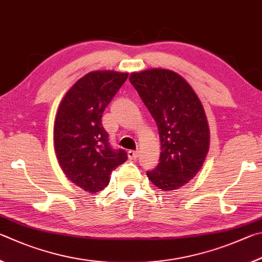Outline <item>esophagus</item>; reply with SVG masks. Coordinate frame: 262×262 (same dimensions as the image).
Wrapping results in <instances>:
<instances>
[{
    "label": "esophagus",
    "mask_w": 262,
    "mask_h": 262,
    "mask_svg": "<svg viewBox=\"0 0 262 262\" xmlns=\"http://www.w3.org/2000/svg\"><path fill=\"white\" fill-rule=\"evenodd\" d=\"M127 157L130 159H137L139 157V150H128Z\"/></svg>",
    "instance_id": "34e87169"
}]
</instances>
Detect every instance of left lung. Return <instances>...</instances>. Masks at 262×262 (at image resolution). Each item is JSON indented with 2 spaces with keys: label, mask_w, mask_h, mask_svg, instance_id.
Wrapping results in <instances>:
<instances>
[{
  "label": "left lung",
  "mask_w": 262,
  "mask_h": 262,
  "mask_svg": "<svg viewBox=\"0 0 262 262\" xmlns=\"http://www.w3.org/2000/svg\"><path fill=\"white\" fill-rule=\"evenodd\" d=\"M130 82L158 125L161 154L148 180L163 191L177 190L201 169L209 149L205 109L191 85L168 69L132 72Z\"/></svg>",
  "instance_id": "1"
}]
</instances>
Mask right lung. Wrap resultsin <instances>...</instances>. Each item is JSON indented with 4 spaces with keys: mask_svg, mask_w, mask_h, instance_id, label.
Instances as JSON below:
<instances>
[{
    "mask_svg": "<svg viewBox=\"0 0 262 262\" xmlns=\"http://www.w3.org/2000/svg\"><path fill=\"white\" fill-rule=\"evenodd\" d=\"M128 73L92 71L71 86L58 105L54 124V147L59 167L71 183L96 193L110 175L126 161L124 149H113L101 117Z\"/></svg>",
    "mask_w": 262,
    "mask_h": 262,
    "instance_id": "obj_1",
    "label": "right lung"
}]
</instances>
